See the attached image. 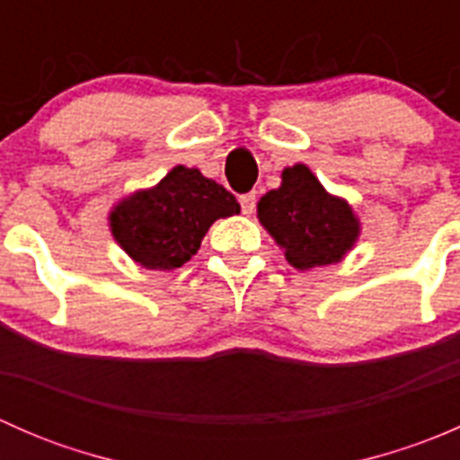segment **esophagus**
Here are the masks:
<instances>
[{"label": "esophagus", "mask_w": 460, "mask_h": 460, "mask_svg": "<svg viewBox=\"0 0 460 460\" xmlns=\"http://www.w3.org/2000/svg\"><path fill=\"white\" fill-rule=\"evenodd\" d=\"M240 207H243L244 216H252L256 211V193H247V196H240Z\"/></svg>", "instance_id": "34e87169"}]
</instances>
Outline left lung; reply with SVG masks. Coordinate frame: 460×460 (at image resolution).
I'll return each instance as SVG.
<instances>
[{"instance_id": "left-lung-1", "label": "left lung", "mask_w": 460, "mask_h": 460, "mask_svg": "<svg viewBox=\"0 0 460 460\" xmlns=\"http://www.w3.org/2000/svg\"><path fill=\"white\" fill-rule=\"evenodd\" d=\"M280 178V187L260 198V225L300 271L341 262L360 235L351 204L332 196L307 164L287 166Z\"/></svg>"}]
</instances>
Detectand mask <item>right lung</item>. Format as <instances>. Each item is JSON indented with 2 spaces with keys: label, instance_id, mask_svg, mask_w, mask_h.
<instances>
[{
  "label": "right lung",
  "instance_id": "add662e5",
  "mask_svg": "<svg viewBox=\"0 0 460 460\" xmlns=\"http://www.w3.org/2000/svg\"><path fill=\"white\" fill-rule=\"evenodd\" d=\"M235 213L240 204L234 193L198 169L178 164L155 187L115 202L109 226L133 262L171 271L196 256L213 222Z\"/></svg>",
  "mask_w": 460,
  "mask_h": 460
}]
</instances>
